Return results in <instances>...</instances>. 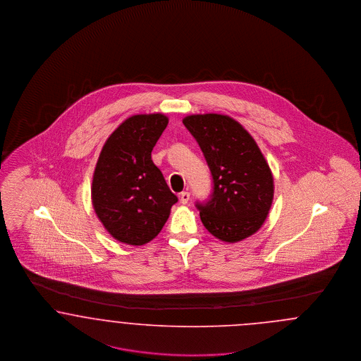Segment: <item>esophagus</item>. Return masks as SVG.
Returning a JSON list of instances; mask_svg holds the SVG:
<instances>
[{"mask_svg":"<svg viewBox=\"0 0 361 361\" xmlns=\"http://www.w3.org/2000/svg\"><path fill=\"white\" fill-rule=\"evenodd\" d=\"M179 200H180V204H188V200H190V192L188 191H182L180 195H179Z\"/></svg>","mask_w":361,"mask_h":361,"instance_id":"34e87169","label":"esophagus"}]
</instances>
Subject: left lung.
I'll use <instances>...</instances> for the list:
<instances>
[{
    "instance_id": "obj_1",
    "label": "left lung",
    "mask_w": 361,
    "mask_h": 361,
    "mask_svg": "<svg viewBox=\"0 0 361 361\" xmlns=\"http://www.w3.org/2000/svg\"><path fill=\"white\" fill-rule=\"evenodd\" d=\"M204 152L213 191L195 202L204 228L226 243L257 232L274 198V178L251 135L222 114H192L183 120Z\"/></svg>"
}]
</instances>
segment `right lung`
<instances>
[{
	"instance_id": "add662e5",
	"label": "right lung",
	"mask_w": 361,
	"mask_h": 361,
	"mask_svg": "<svg viewBox=\"0 0 361 361\" xmlns=\"http://www.w3.org/2000/svg\"><path fill=\"white\" fill-rule=\"evenodd\" d=\"M167 124L159 113L129 117L110 135L95 166V213L110 235L129 245L155 238L178 202L151 159Z\"/></svg>"
}]
</instances>
